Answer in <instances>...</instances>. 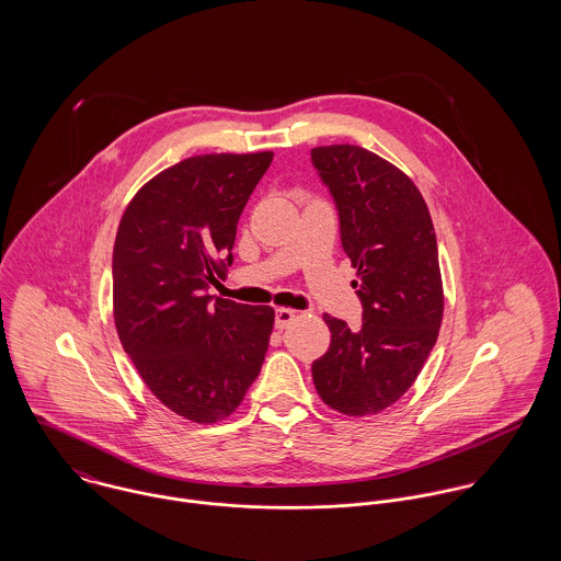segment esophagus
I'll list each match as a JSON object with an SVG mask.
<instances>
[{
    "mask_svg": "<svg viewBox=\"0 0 561 561\" xmlns=\"http://www.w3.org/2000/svg\"><path fill=\"white\" fill-rule=\"evenodd\" d=\"M296 320V311H291V309H276V316H274V325L278 328V330H283V328H287L291 321Z\"/></svg>",
    "mask_w": 561,
    "mask_h": 561,
    "instance_id": "34e87169",
    "label": "esophagus"
}]
</instances>
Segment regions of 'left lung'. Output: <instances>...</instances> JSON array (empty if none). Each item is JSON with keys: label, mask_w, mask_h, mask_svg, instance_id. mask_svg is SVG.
Here are the masks:
<instances>
[{"label": "left lung", "mask_w": 561, "mask_h": 561, "mask_svg": "<svg viewBox=\"0 0 561 561\" xmlns=\"http://www.w3.org/2000/svg\"><path fill=\"white\" fill-rule=\"evenodd\" d=\"M311 161L336 205L363 305L358 330L323 316L330 347L313 363V382L332 410L376 414L412 387L438 339L443 280L434 225L416 185L376 153L332 145L313 149Z\"/></svg>", "instance_id": "obj_1"}]
</instances>
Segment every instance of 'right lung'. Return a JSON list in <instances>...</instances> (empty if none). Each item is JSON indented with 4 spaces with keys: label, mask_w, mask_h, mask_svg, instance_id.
Returning a JSON list of instances; mask_svg holds the SVG:
<instances>
[{
    "label": "right lung",
    "mask_w": 561,
    "mask_h": 561,
    "mask_svg": "<svg viewBox=\"0 0 561 561\" xmlns=\"http://www.w3.org/2000/svg\"><path fill=\"white\" fill-rule=\"evenodd\" d=\"M274 153L179 161L127 205L114 241V323L158 400L194 423H216L256 380L274 309L214 298L227 276L241 211Z\"/></svg>",
    "instance_id": "obj_1"
}]
</instances>
